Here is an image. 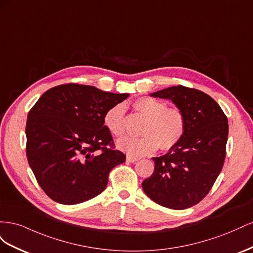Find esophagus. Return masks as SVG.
I'll list each match as a JSON object with an SVG mask.
<instances>
[{"instance_id": "esophagus-1", "label": "esophagus", "mask_w": 253, "mask_h": 253, "mask_svg": "<svg viewBox=\"0 0 253 253\" xmlns=\"http://www.w3.org/2000/svg\"><path fill=\"white\" fill-rule=\"evenodd\" d=\"M126 160L129 163H135V162H137V160H139V158L134 157V156H126Z\"/></svg>"}]
</instances>
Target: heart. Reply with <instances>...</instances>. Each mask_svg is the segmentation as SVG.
Returning <instances> with one entry per match:
<instances>
[{"mask_svg": "<svg viewBox=\"0 0 253 253\" xmlns=\"http://www.w3.org/2000/svg\"><path fill=\"white\" fill-rule=\"evenodd\" d=\"M134 110L147 119L140 138L125 137L118 140V148L131 156L152 154L158 148L170 151L181 140L186 132L187 121L183 112L175 106H167L156 98L141 97L133 103ZM126 110L124 104H116L105 113L104 126L115 137L126 132Z\"/></svg>", "mask_w": 253, "mask_h": 253, "instance_id": "heart-1", "label": "heart"}]
</instances>
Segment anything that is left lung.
I'll return each mask as SVG.
<instances>
[{"instance_id":"8db88e82","label":"left lung","mask_w":253,"mask_h":253,"mask_svg":"<svg viewBox=\"0 0 253 253\" xmlns=\"http://www.w3.org/2000/svg\"><path fill=\"white\" fill-rule=\"evenodd\" d=\"M151 96L172 100L185 114L187 126L175 148L153 157L154 172L142 189L160 206L187 209L204 200L223 169L228 119L213 98L195 88L177 85Z\"/></svg>"}]
</instances>
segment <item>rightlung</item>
Segmentation results:
<instances>
[{
    "label": "right lung",
    "mask_w": 253,
    "mask_h": 253,
    "mask_svg": "<svg viewBox=\"0 0 253 253\" xmlns=\"http://www.w3.org/2000/svg\"><path fill=\"white\" fill-rule=\"evenodd\" d=\"M127 97L67 83L45 91L29 111L28 164L52 201L76 205L90 200L106 188L112 169L125 163L103 118Z\"/></svg>",
    "instance_id": "right-lung-1"
}]
</instances>
